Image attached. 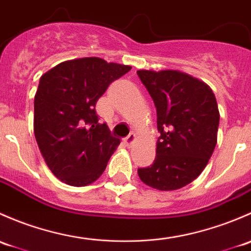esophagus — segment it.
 I'll return each mask as SVG.
<instances>
[{
	"instance_id": "1",
	"label": "esophagus",
	"mask_w": 251,
	"mask_h": 251,
	"mask_svg": "<svg viewBox=\"0 0 251 251\" xmlns=\"http://www.w3.org/2000/svg\"><path fill=\"white\" fill-rule=\"evenodd\" d=\"M135 140H136V136H135V134L134 133H130L129 134L128 136H126V138L125 139V143H126V145L128 147H131L134 145V143H135Z\"/></svg>"
}]
</instances>
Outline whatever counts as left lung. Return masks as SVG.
<instances>
[{
	"label": "left lung",
	"mask_w": 251,
	"mask_h": 251,
	"mask_svg": "<svg viewBox=\"0 0 251 251\" xmlns=\"http://www.w3.org/2000/svg\"><path fill=\"white\" fill-rule=\"evenodd\" d=\"M136 74L153 99L161 133L153 164L139 168V177L156 190H179L200 176L218 143L215 95L208 84L185 72Z\"/></svg>",
	"instance_id": "1"
}]
</instances>
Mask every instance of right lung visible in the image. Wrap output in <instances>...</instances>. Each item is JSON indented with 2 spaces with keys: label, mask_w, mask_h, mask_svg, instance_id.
<instances>
[{
  "label": "right lung",
  "mask_w": 251,
  "mask_h": 251,
  "mask_svg": "<svg viewBox=\"0 0 251 251\" xmlns=\"http://www.w3.org/2000/svg\"><path fill=\"white\" fill-rule=\"evenodd\" d=\"M131 68L100 58L58 64L40 78L33 131L54 175L68 185H89L104 173L121 140L99 123L95 105L113 81Z\"/></svg>",
  "instance_id": "obj_1"
}]
</instances>
